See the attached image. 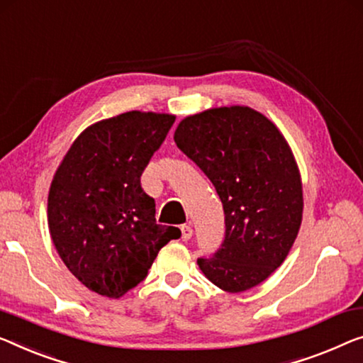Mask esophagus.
<instances>
[{
  "instance_id": "esophagus-1",
  "label": "esophagus",
  "mask_w": 363,
  "mask_h": 363,
  "mask_svg": "<svg viewBox=\"0 0 363 363\" xmlns=\"http://www.w3.org/2000/svg\"><path fill=\"white\" fill-rule=\"evenodd\" d=\"M181 231H182V240H184V241L191 240L192 233H194V230L191 228V226H189V225H182V226H181Z\"/></svg>"
}]
</instances>
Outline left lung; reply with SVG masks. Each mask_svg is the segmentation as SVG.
<instances>
[{
	"label": "left lung",
	"instance_id": "8db88e82",
	"mask_svg": "<svg viewBox=\"0 0 363 363\" xmlns=\"http://www.w3.org/2000/svg\"><path fill=\"white\" fill-rule=\"evenodd\" d=\"M174 142L223 203V242L197 259L200 270L231 294L264 282L285 261L301 225V181L282 133L262 113L233 106L186 117Z\"/></svg>",
	"mask_w": 363,
	"mask_h": 363
}]
</instances>
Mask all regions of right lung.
I'll return each mask as SVG.
<instances>
[{"mask_svg":"<svg viewBox=\"0 0 363 363\" xmlns=\"http://www.w3.org/2000/svg\"><path fill=\"white\" fill-rule=\"evenodd\" d=\"M176 117L125 112L86 128L72 145L48 192L53 245L81 284L118 298L148 275L181 230L156 223L155 199L140 177Z\"/></svg>","mask_w":363,"mask_h":363,"instance_id":"1","label":"right lung"}]
</instances>
